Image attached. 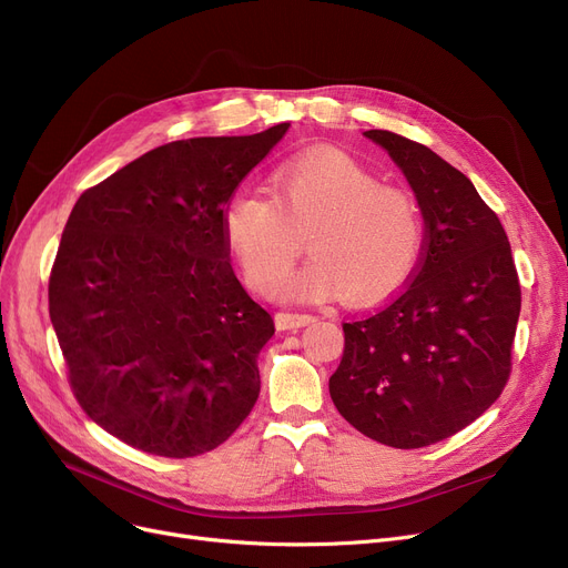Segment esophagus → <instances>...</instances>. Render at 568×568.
<instances>
[{"instance_id":"obj_1","label":"esophagus","mask_w":568,"mask_h":568,"mask_svg":"<svg viewBox=\"0 0 568 568\" xmlns=\"http://www.w3.org/2000/svg\"><path fill=\"white\" fill-rule=\"evenodd\" d=\"M311 322H315V317L313 315H308V313H290V311H281L278 315H276V324H278V329H302V326H306V324H311Z\"/></svg>"}]
</instances>
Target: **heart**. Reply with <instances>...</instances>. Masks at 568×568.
Wrapping results in <instances>:
<instances>
[{"label": "heart", "instance_id": "b5f03b06", "mask_svg": "<svg viewBox=\"0 0 568 568\" xmlns=\"http://www.w3.org/2000/svg\"><path fill=\"white\" fill-rule=\"evenodd\" d=\"M272 195L234 193L223 209L230 248L248 283L272 290L307 234L312 260L282 280L285 300H326L336 292L352 304H373L400 290L424 251V223L409 193L341 152H315L281 163Z\"/></svg>", "mask_w": 568, "mask_h": 568}]
</instances>
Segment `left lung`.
<instances>
[{
    "label": "left lung",
    "instance_id": "8db88e82",
    "mask_svg": "<svg viewBox=\"0 0 568 568\" xmlns=\"http://www.w3.org/2000/svg\"><path fill=\"white\" fill-rule=\"evenodd\" d=\"M405 174L426 223L419 272L382 311L343 324L329 379L343 419L396 449H422L469 426L511 373L520 283L511 246L469 179L433 149L366 131Z\"/></svg>",
    "mask_w": 568,
    "mask_h": 568
}]
</instances>
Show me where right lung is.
<instances>
[{"label":"right lung","instance_id":"1","mask_svg":"<svg viewBox=\"0 0 568 568\" xmlns=\"http://www.w3.org/2000/svg\"><path fill=\"white\" fill-rule=\"evenodd\" d=\"M290 124L152 149L75 202L50 320L89 419L140 452L216 449L260 396L274 320L234 276L223 209Z\"/></svg>","mask_w":568,"mask_h":568}]
</instances>
